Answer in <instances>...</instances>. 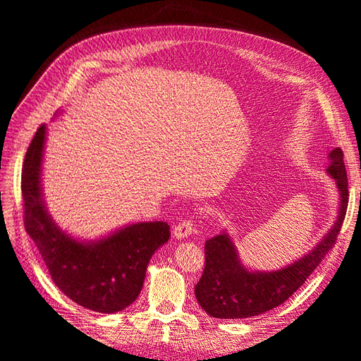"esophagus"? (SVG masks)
Returning a JSON list of instances; mask_svg holds the SVG:
<instances>
[{"mask_svg":"<svg viewBox=\"0 0 361 361\" xmlns=\"http://www.w3.org/2000/svg\"><path fill=\"white\" fill-rule=\"evenodd\" d=\"M192 233H194V226H192L191 220H183L178 226H174V228H173V236L176 239L188 238Z\"/></svg>","mask_w":361,"mask_h":361,"instance_id":"34e87169","label":"esophagus"}]
</instances>
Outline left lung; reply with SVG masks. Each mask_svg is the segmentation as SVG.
<instances>
[{
  "label": "left lung",
  "instance_id": "left-lung-1",
  "mask_svg": "<svg viewBox=\"0 0 361 361\" xmlns=\"http://www.w3.org/2000/svg\"><path fill=\"white\" fill-rule=\"evenodd\" d=\"M326 174L338 192L337 215L331 227L307 253L272 271L251 269L243 264L233 236L227 228L204 244V271L194 293L202 309L218 319H244L279 307L297 292L321 260L329 255L341 231L348 207V179L343 152L329 154Z\"/></svg>",
  "mask_w": 361,
  "mask_h": 361
}]
</instances>
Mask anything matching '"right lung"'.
I'll return each mask as SVG.
<instances>
[{"instance_id": "1", "label": "right lung", "mask_w": 361, "mask_h": 361, "mask_svg": "<svg viewBox=\"0 0 361 361\" xmlns=\"http://www.w3.org/2000/svg\"><path fill=\"white\" fill-rule=\"evenodd\" d=\"M47 135V125H42L25 154L20 188L27 233L52 281L66 297L93 312H122L137 300L150 257L169 243L170 226L166 221H135L97 239L76 238L63 231L51 216L43 194Z\"/></svg>"}]
</instances>
